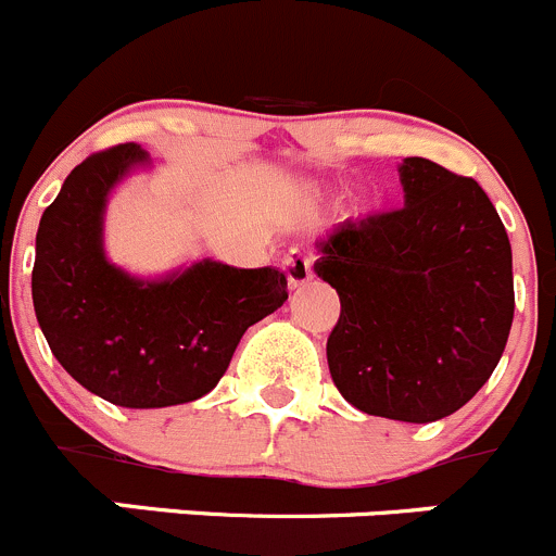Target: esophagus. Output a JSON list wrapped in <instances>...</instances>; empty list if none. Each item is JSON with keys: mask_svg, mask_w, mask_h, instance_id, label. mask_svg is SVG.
<instances>
[{"mask_svg": "<svg viewBox=\"0 0 556 556\" xmlns=\"http://www.w3.org/2000/svg\"><path fill=\"white\" fill-rule=\"evenodd\" d=\"M283 273L289 278V287L300 289L314 278V267H311V258L303 256V253H289L283 258Z\"/></svg>", "mask_w": 556, "mask_h": 556, "instance_id": "esophagus-1", "label": "esophagus"}]
</instances>
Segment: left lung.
Instances as JSON below:
<instances>
[{"mask_svg":"<svg viewBox=\"0 0 556 556\" xmlns=\"http://www.w3.org/2000/svg\"><path fill=\"white\" fill-rule=\"evenodd\" d=\"M404 207L343 220L314 269L341 300L327 338L338 393L366 415L433 422L494 374L513 325V253L472 177L401 163Z\"/></svg>","mask_w":556,"mask_h":556,"instance_id":"8db88e82","label":"left lung"}]
</instances>
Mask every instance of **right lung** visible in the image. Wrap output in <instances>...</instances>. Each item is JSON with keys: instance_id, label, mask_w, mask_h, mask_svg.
Wrapping results in <instances>:
<instances>
[{"instance_id": "obj_1", "label": "right lung", "mask_w": 556, "mask_h": 556, "mask_svg": "<svg viewBox=\"0 0 556 556\" xmlns=\"http://www.w3.org/2000/svg\"><path fill=\"white\" fill-rule=\"evenodd\" d=\"M147 152L116 144L67 174L35 240L31 303L67 374L89 393L128 409H161L207 395L226 374L242 332L287 303V275L195 262L141 281L103 251L111 188Z\"/></svg>"}]
</instances>
